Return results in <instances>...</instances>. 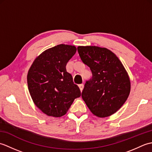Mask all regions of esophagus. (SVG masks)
Listing matches in <instances>:
<instances>
[{"label":"esophagus","mask_w":152,"mask_h":152,"mask_svg":"<svg viewBox=\"0 0 152 152\" xmlns=\"http://www.w3.org/2000/svg\"><path fill=\"white\" fill-rule=\"evenodd\" d=\"M83 84H80V85H79V88H80V91H82V90H83Z\"/></svg>","instance_id":"34e87169"}]
</instances>
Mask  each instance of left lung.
Segmentation results:
<instances>
[{"label": "left lung", "mask_w": 152, "mask_h": 152, "mask_svg": "<svg viewBox=\"0 0 152 152\" xmlns=\"http://www.w3.org/2000/svg\"><path fill=\"white\" fill-rule=\"evenodd\" d=\"M77 49L93 75L83 89V100L99 118L114 114L127 101L131 91L130 79L125 67L107 48L88 46Z\"/></svg>", "instance_id": "left-lung-1"}]
</instances>
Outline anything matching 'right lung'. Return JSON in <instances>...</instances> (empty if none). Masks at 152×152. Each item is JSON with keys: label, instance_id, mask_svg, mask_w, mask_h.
<instances>
[{"label": "right lung", "instance_id": "right-lung-1", "mask_svg": "<svg viewBox=\"0 0 152 152\" xmlns=\"http://www.w3.org/2000/svg\"><path fill=\"white\" fill-rule=\"evenodd\" d=\"M76 51L74 46L57 45L39 55L28 70V91L34 104L47 115H65L74 100L81 95L66 70V63Z\"/></svg>", "mask_w": 152, "mask_h": 152}]
</instances>
